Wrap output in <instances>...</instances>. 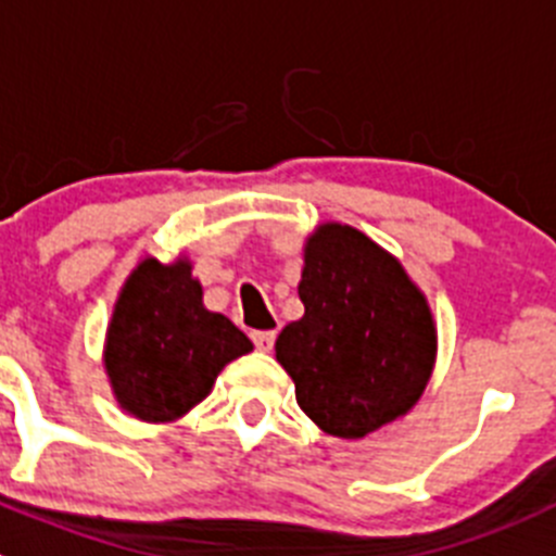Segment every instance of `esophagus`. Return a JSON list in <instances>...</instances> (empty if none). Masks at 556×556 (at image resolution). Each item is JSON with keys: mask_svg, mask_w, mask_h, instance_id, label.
<instances>
[{"mask_svg": "<svg viewBox=\"0 0 556 556\" xmlns=\"http://www.w3.org/2000/svg\"><path fill=\"white\" fill-rule=\"evenodd\" d=\"M252 340H254V346H257L260 352H271L274 340H277V329H263V332H252Z\"/></svg>", "mask_w": 556, "mask_h": 556, "instance_id": "esophagus-1", "label": "esophagus"}]
</instances>
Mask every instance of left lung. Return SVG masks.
<instances>
[{"label": "left lung", "mask_w": 556, "mask_h": 556, "mask_svg": "<svg viewBox=\"0 0 556 556\" xmlns=\"http://www.w3.org/2000/svg\"><path fill=\"white\" fill-rule=\"evenodd\" d=\"M304 315L277 338V363L309 421L357 440L424 396L438 329L404 266L349 224H318L304 243Z\"/></svg>", "instance_id": "1"}]
</instances>
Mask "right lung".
I'll use <instances>...</instances> for the list:
<instances>
[{"label":"right lung","instance_id":"add662e5","mask_svg":"<svg viewBox=\"0 0 556 556\" xmlns=\"http://www.w3.org/2000/svg\"><path fill=\"white\" fill-rule=\"evenodd\" d=\"M252 340L202 302L191 260L143 257L124 282L104 338V371L124 413L168 424L197 407Z\"/></svg>","mask_w":556,"mask_h":556}]
</instances>
